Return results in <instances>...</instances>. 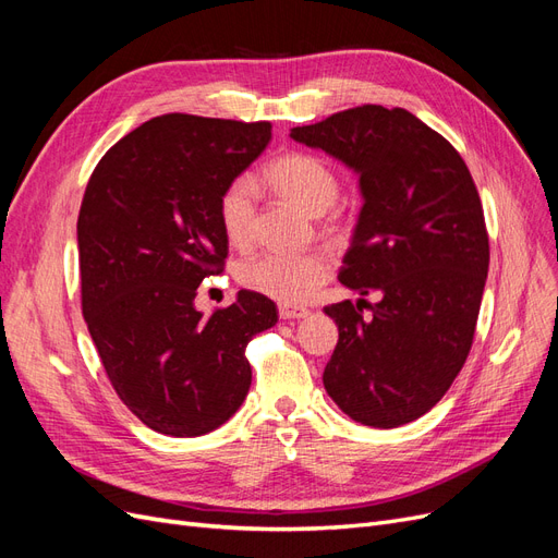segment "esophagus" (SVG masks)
<instances>
[{"mask_svg": "<svg viewBox=\"0 0 558 558\" xmlns=\"http://www.w3.org/2000/svg\"><path fill=\"white\" fill-rule=\"evenodd\" d=\"M279 316L286 320H293V318H305L310 316V310L305 307H291V305H281L279 307Z\"/></svg>", "mask_w": 558, "mask_h": 558, "instance_id": "1", "label": "esophagus"}]
</instances>
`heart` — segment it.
I'll return each instance as SVG.
<instances>
[{"mask_svg": "<svg viewBox=\"0 0 558 558\" xmlns=\"http://www.w3.org/2000/svg\"><path fill=\"white\" fill-rule=\"evenodd\" d=\"M265 179L272 189L289 197L307 214H324L340 195V179L326 160L312 154H286L265 167ZM218 223L230 244H248L256 230V189L251 179H232L218 195ZM332 272V260L324 251L286 253L265 251L246 258L238 267V279L248 291L272 298L283 305L310 300Z\"/></svg>", "mask_w": 558, "mask_h": 558, "instance_id": "obj_1", "label": "heart"}]
</instances>
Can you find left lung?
Returning <instances> with one entry per match:
<instances>
[{
	"label": "left lung",
	"mask_w": 558,
	"mask_h": 558,
	"mask_svg": "<svg viewBox=\"0 0 558 558\" xmlns=\"http://www.w3.org/2000/svg\"><path fill=\"white\" fill-rule=\"evenodd\" d=\"M291 137L361 174L365 205L340 281L381 293L326 307L340 330L326 391L363 426L410 424L449 391L475 340L488 272L477 185L442 134L398 107H353Z\"/></svg>",
	"instance_id": "obj_1"
}]
</instances>
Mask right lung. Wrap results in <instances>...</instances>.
I'll return each instance as SVG.
<instances>
[{
	"instance_id": "1",
	"label": "right lung",
	"mask_w": 558,
	"mask_h": 558,
	"mask_svg": "<svg viewBox=\"0 0 558 558\" xmlns=\"http://www.w3.org/2000/svg\"><path fill=\"white\" fill-rule=\"evenodd\" d=\"M269 137L267 121L165 113L116 142L83 193V318L113 391L156 433L226 424L251 386L246 344L277 324L275 302L256 291L209 316L193 305L228 258L218 195Z\"/></svg>"
}]
</instances>
